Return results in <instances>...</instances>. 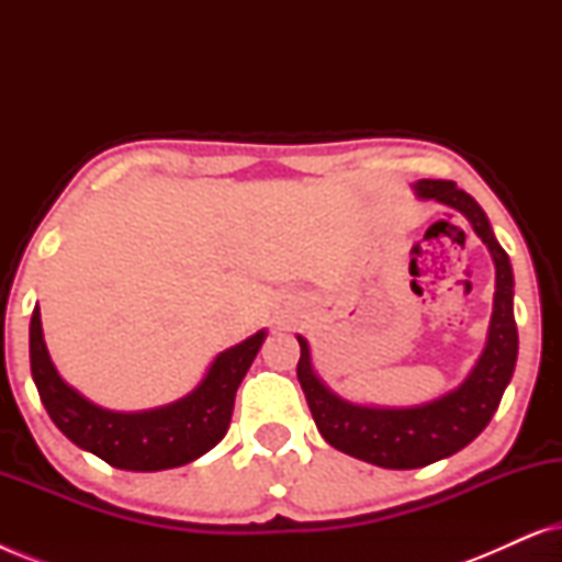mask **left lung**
<instances>
[{
    "mask_svg": "<svg viewBox=\"0 0 562 562\" xmlns=\"http://www.w3.org/2000/svg\"><path fill=\"white\" fill-rule=\"evenodd\" d=\"M414 189L422 199H435L463 212L475 235L488 245L496 263V294L488 340L471 375L456 391L432 404L414 406V409H368V406L342 402L314 375L310 345L304 337H299L302 358L296 363L299 383H302L306 404L322 437L352 458L381 468H396V471L429 465L473 442L498 409L519 350L512 263L491 233L488 217L479 202L458 189L456 181L422 179Z\"/></svg>",
    "mask_w": 562,
    "mask_h": 562,
    "instance_id": "8db88e82",
    "label": "left lung"
}]
</instances>
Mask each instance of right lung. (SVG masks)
Returning <instances> with one entry per match:
<instances>
[{
	"instance_id": "right-lung-1",
	"label": "right lung",
	"mask_w": 562,
	"mask_h": 562,
	"mask_svg": "<svg viewBox=\"0 0 562 562\" xmlns=\"http://www.w3.org/2000/svg\"><path fill=\"white\" fill-rule=\"evenodd\" d=\"M266 333L220 352L204 381L181 402L153 412L120 414L87 402L66 386L43 342L41 312L30 319V371L53 425L79 448L122 471H166L187 465L225 437L235 394Z\"/></svg>"
}]
</instances>
